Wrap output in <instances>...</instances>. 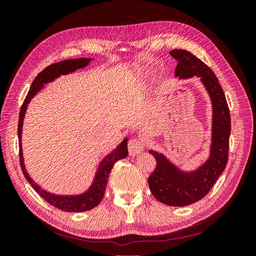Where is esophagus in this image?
Masks as SVG:
<instances>
[{
  "label": "esophagus",
  "mask_w": 256,
  "mask_h": 256,
  "mask_svg": "<svg viewBox=\"0 0 256 256\" xmlns=\"http://www.w3.org/2000/svg\"><path fill=\"white\" fill-rule=\"evenodd\" d=\"M144 141L138 138H132L128 142V150L130 156H136L144 150Z\"/></svg>",
  "instance_id": "1"
}]
</instances>
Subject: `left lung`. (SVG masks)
<instances>
[{"label":"left lung","mask_w":256,"mask_h":256,"mask_svg":"<svg viewBox=\"0 0 256 256\" xmlns=\"http://www.w3.org/2000/svg\"><path fill=\"white\" fill-rule=\"evenodd\" d=\"M170 54L177 60L176 78L198 76L212 106L209 157L198 168L184 171L168 159L166 154L148 150L157 161V166L148 178L152 196L166 205L182 207L203 198L226 168L228 158L230 116L226 95L212 69L189 51L176 49Z\"/></svg>","instance_id":"8db88e82"}]
</instances>
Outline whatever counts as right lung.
<instances>
[{
    "label": "right lung",
    "instance_id": "1",
    "mask_svg": "<svg viewBox=\"0 0 256 256\" xmlns=\"http://www.w3.org/2000/svg\"><path fill=\"white\" fill-rule=\"evenodd\" d=\"M92 60V58H88L66 60L58 62V63H56V64H52L47 68H44L33 81L32 86H30L28 92L19 114V124H18V138H19V152H20L19 158H20V166L22 168V172L24 174L26 180L33 187V189L44 200H47V202L52 206L67 212H88L96 207L100 202H102V200L104 196L108 178H109L110 172L113 166L115 164V162L120 159L126 158L128 156V147H127L128 138H124V140L116 146L111 152L108 154L106 156L104 157V159L99 162V166L95 173L94 180H92L90 188L86 191L80 193V194H67V196L56 194V193H51L47 190L42 189L40 184L32 180V177L28 175L26 171V168L24 164V158H23L22 143H21L23 120H24L28 104L30 102V100L37 95L38 92H40L44 88V84L53 82L62 74H72L76 70H78V69L86 67Z\"/></svg>",
    "mask_w": 256,
    "mask_h": 256
}]
</instances>
